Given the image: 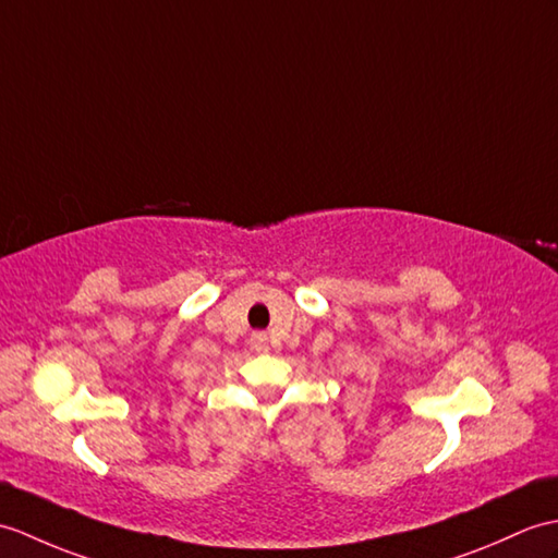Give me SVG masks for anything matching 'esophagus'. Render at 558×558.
I'll return each instance as SVG.
<instances>
[{"label":"esophagus","instance_id":"34e87169","mask_svg":"<svg viewBox=\"0 0 558 558\" xmlns=\"http://www.w3.org/2000/svg\"><path fill=\"white\" fill-rule=\"evenodd\" d=\"M252 347L256 349V352H268V338L264 332H254L252 335Z\"/></svg>","mask_w":558,"mask_h":558}]
</instances>
